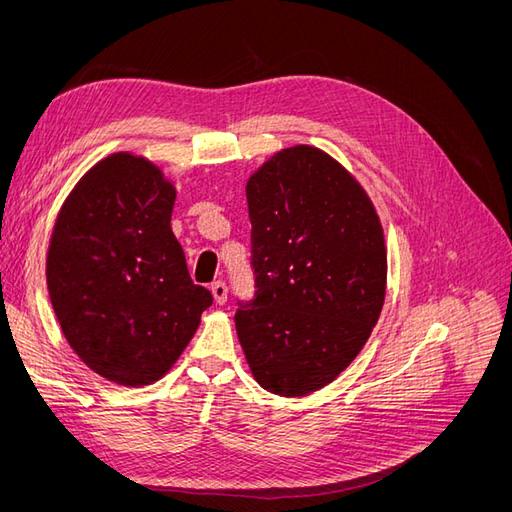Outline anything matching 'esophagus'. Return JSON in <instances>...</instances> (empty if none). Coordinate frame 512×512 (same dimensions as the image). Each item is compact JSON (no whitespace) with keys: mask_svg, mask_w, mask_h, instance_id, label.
Segmentation results:
<instances>
[{"mask_svg":"<svg viewBox=\"0 0 512 512\" xmlns=\"http://www.w3.org/2000/svg\"><path fill=\"white\" fill-rule=\"evenodd\" d=\"M211 294H213V301L218 305H224L228 301V286L224 282H215L211 286Z\"/></svg>","mask_w":512,"mask_h":512,"instance_id":"1","label":"esophagus"}]
</instances>
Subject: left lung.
Returning a JSON list of instances; mask_svg holds the SVG:
<instances>
[{
    "instance_id": "left-lung-1",
    "label": "left lung",
    "mask_w": 512,
    "mask_h": 512,
    "mask_svg": "<svg viewBox=\"0 0 512 512\" xmlns=\"http://www.w3.org/2000/svg\"><path fill=\"white\" fill-rule=\"evenodd\" d=\"M256 299L237 335L262 389L305 397L359 356L386 297L380 215L346 166L294 145L245 183Z\"/></svg>"
}]
</instances>
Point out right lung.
Segmentation results:
<instances>
[{"label": "right lung", "mask_w": 512, "mask_h": 512, "mask_svg": "<svg viewBox=\"0 0 512 512\" xmlns=\"http://www.w3.org/2000/svg\"><path fill=\"white\" fill-rule=\"evenodd\" d=\"M175 198L158 164L117 151L87 170L55 218L46 252L55 316L108 382L136 389L164 378L211 305L170 228Z\"/></svg>", "instance_id": "add662e5"}]
</instances>
